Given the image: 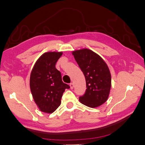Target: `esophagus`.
<instances>
[{"label":"esophagus","instance_id":"obj_1","mask_svg":"<svg viewBox=\"0 0 145 145\" xmlns=\"http://www.w3.org/2000/svg\"><path fill=\"white\" fill-rule=\"evenodd\" d=\"M69 85H70V87H71V89H72V88H74V83H71Z\"/></svg>","mask_w":145,"mask_h":145}]
</instances>
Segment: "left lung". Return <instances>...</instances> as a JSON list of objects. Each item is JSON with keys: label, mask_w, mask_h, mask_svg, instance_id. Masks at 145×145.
<instances>
[{"label": "left lung", "mask_w": 145, "mask_h": 145, "mask_svg": "<svg viewBox=\"0 0 145 145\" xmlns=\"http://www.w3.org/2000/svg\"><path fill=\"white\" fill-rule=\"evenodd\" d=\"M84 74L87 89L80 96L81 103L96 108L107 101L111 88V74L108 65L99 55L92 50L83 49L72 52Z\"/></svg>", "instance_id": "1"}]
</instances>
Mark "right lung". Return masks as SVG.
<instances>
[{
    "instance_id": "right-lung-1",
    "label": "right lung",
    "mask_w": 145,
    "mask_h": 145,
    "mask_svg": "<svg viewBox=\"0 0 145 145\" xmlns=\"http://www.w3.org/2000/svg\"><path fill=\"white\" fill-rule=\"evenodd\" d=\"M62 52H47L35 62L30 74V87L35 103L39 110L52 113L61 104L63 93L69 85L62 80L59 71L55 67Z\"/></svg>"
}]
</instances>
